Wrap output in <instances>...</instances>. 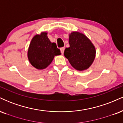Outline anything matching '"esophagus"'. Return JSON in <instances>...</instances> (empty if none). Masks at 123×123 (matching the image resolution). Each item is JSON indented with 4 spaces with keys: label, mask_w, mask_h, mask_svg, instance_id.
I'll return each instance as SVG.
<instances>
[{
    "label": "esophagus",
    "mask_w": 123,
    "mask_h": 123,
    "mask_svg": "<svg viewBox=\"0 0 123 123\" xmlns=\"http://www.w3.org/2000/svg\"><path fill=\"white\" fill-rule=\"evenodd\" d=\"M60 50H61V52L62 54H63V53H64V50H65V47H61L60 49Z\"/></svg>",
    "instance_id": "obj_1"
}]
</instances>
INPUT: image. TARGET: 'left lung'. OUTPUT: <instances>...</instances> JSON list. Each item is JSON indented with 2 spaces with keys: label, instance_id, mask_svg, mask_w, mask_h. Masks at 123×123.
Returning <instances> with one entry per match:
<instances>
[{
  "label": "left lung",
  "instance_id": "1",
  "mask_svg": "<svg viewBox=\"0 0 123 123\" xmlns=\"http://www.w3.org/2000/svg\"><path fill=\"white\" fill-rule=\"evenodd\" d=\"M69 47L66 48L64 55L76 70L83 71L91 66L95 58L96 50L91 41L85 35L77 31L69 36Z\"/></svg>",
  "mask_w": 123,
  "mask_h": 123
}]
</instances>
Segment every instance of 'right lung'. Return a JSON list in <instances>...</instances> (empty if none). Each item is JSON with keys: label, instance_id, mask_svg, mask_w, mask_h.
Returning a JSON list of instances; mask_svg holds the SVG:
<instances>
[{"label": "right lung", "instance_id": "obj_1", "mask_svg": "<svg viewBox=\"0 0 123 123\" xmlns=\"http://www.w3.org/2000/svg\"><path fill=\"white\" fill-rule=\"evenodd\" d=\"M61 54L56 44L50 42L47 32H42L32 38L27 55L31 64L37 69L42 70L51 63L55 56L60 55Z\"/></svg>", "mask_w": 123, "mask_h": 123}]
</instances>
